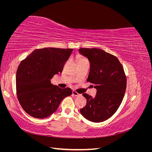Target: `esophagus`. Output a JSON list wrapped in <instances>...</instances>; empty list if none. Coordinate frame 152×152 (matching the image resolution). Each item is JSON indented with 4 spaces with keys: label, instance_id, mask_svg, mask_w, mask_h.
<instances>
[{
    "label": "esophagus",
    "instance_id": "34e87169",
    "mask_svg": "<svg viewBox=\"0 0 152 152\" xmlns=\"http://www.w3.org/2000/svg\"><path fill=\"white\" fill-rule=\"evenodd\" d=\"M72 95H73V96H81V94H79L78 93H77V92L75 91H72Z\"/></svg>",
    "mask_w": 152,
    "mask_h": 152
}]
</instances>
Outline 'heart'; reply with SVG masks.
Instances as JSON below:
<instances>
[{
  "mask_svg": "<svg viewBox=\"0 0 152 152\" xmlns=\"http://www.w3.org/2000/svg\"><path fill=\"white\" fill-rule=\"evenodd\" d=\"M85 63H89L88 59H87V58H86L85 57L82 56H79L77 57L78 65H80V64Z\"/></svg>",
  "mask_w": 152,
  "mask_h": 152,
  "instance_id": "heart-1",
  "label": "heart"
}]
</instances>
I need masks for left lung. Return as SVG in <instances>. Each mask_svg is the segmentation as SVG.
Instances as JSON below:
<instances>
[{"mask_svg": "<svg viewBox=\"0 0 152 152\" xmlns=\"http://www.w3.org/2000/svg\"><path fill=\"white\" fill-rule=\"evenodd\" d=\"M79 50L90 62L87 82L97 89L94 98L82 94L87 104L80 112L91 122L104 121L116 112L122 102L127 84L125 72L118 58L103 50L80 48Z\"/></svg>", "mask_w": 152, "mask_h": 152, "instance_id": "1", "label": "left lung"}]
</instances>
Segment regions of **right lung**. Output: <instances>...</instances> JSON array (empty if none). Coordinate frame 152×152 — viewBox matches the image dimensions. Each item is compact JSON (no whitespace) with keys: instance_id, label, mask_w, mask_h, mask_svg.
Here are the masks:
<instances>
[{"instance_id":"obj_1","label":"right lung","mask_w":152,"mask_h":152,"mask_svg":"<svg viewBox=\"0 0 152 152\" xmlns=\"http://www.w3.org/2000/svg\"><path fill=\"white\" fill-rule=\"evenodd\" d=\"M73 49L45 48L34 50L22 60L16 72V94L21 107L30 116L44 118L56 112L61 101L72 94L50 79L61 73Z\"/></svg>"}]
</instances>
